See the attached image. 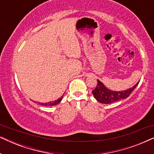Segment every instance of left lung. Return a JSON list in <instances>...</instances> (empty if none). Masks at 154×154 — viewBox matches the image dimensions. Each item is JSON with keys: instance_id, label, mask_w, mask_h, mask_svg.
Wrapping results in <instances>:
<instances>
[{"instance_id": "obj_1", "label": "left lung", "mask_w": 154, "mask_h": 154, "mask_svg": "<svg viewBox=\"0 0 154 154\" xmlns=\"http://www.w3.org/2000/svg\"><path fill=\"white\" fill-rule=\"evenodd\" d=\"M136 83L132 88L123 90V91H113L107 88L102 82L97 80V85L92 92L97 101L102 104H111L117 101L128 98L134 88L138 85Z\"/></svg>"}]
</instances>
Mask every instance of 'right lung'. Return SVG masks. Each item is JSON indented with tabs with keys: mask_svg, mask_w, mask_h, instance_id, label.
Wrapping results in <instances>:
<instances>
[{
	"mask_svg": "<svg viewBox=\"0 0 154 154\" xmlns=\"http://www.w3.org/2000/svg\"><path fill=\"white\" fill-rule=\"evenodd\" d=\"M63 96H64V94H63V95L60 98H59L58 100L54 101V102H46V103H39L38 102V104H41V105H43V106H54V105H56V104H59V103H60L61 101H62Z\"/></svg>",
	"mask_w": 154,
	"mask_h": 154,
	"instance_id": "right-lung-1",
	"label": "right lung"
}]
</instances>
